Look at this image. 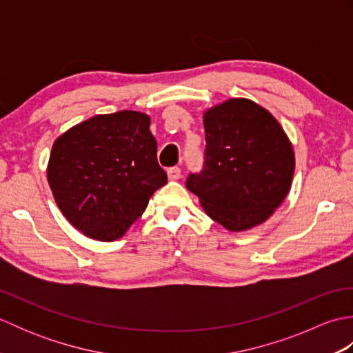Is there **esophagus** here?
<instances>
[{
    "mask_svg": "<svg viewBox=\"0 0 353 353\" xmlns=\"http://www.w3.org/2000/svg\"><path fill=\"white\" fill-rule=\"evenodd\" d=\"M167 174H168L170 181H177V179H181L182 171H181V168H179V167H172V168L167 170Z\"/></svg>",
    "mask_w": 353,
    "mask_h": 353,
    "instance_id": "34e87169",
    "label": "esophagus"
}]
</instances>
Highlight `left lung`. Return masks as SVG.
<instances>
[{
    "mask_svg": "<svg viewBox=\"0 0 353 353\" xmlns=\"http://www.w3.org/2000/svg\"><path fill=\"white\" fill-rule=\"evenodd\" d=\"M205 167L186 188L224 229L249 230L268 220L288 196L294 150L279 121L249 99L205 110Z\"/></svg>",
    "mask_w": 353,
    "mask_h": 353,
    "instance_id": "left-lung-1",
    "label": "left lung"
}]
</instances>
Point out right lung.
Segmentation results:
<instances>
[{"mask_svg":"<svg viewBox=\"0 0 353 353\" xmlns=\"http://www.w3.org/2000/svg\"><path fill=\"white\" fill-rule=\"evenodd\" d=\"M156 153L148 115L137 110L95 115L52 144L47 167L52 197L86 236L115 241L167 183Z\"/></svg>","mask_w":353,"mask_h":353,"instance_id":"right-lung-1","label":"right lung"}]
</instances>
